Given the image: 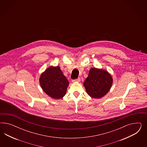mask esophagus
<instances>
[{
    "label": "esophagus",
    "instance_id": "obj_1",
    "mask_svg": "<svg viewBox=\"0 0 147 147\" xmlns=\"http://www.w3.org/2000/svg\"><path fill=\"white\" fill-rule=\"evenodd\" d=\"M80 78H78V79H75V80H72V82H79L80 81Z\"/></svg>",
    "mask_w": 147,
    "mask_h": 147
}]
</instances>
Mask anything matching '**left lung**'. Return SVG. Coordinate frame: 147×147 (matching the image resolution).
Instances as JSON below:
<instances>
[{"label": "left lung", "instance_id": "8db88e82", "mask_svg": "<svg viewBox=\"0 0 147 147\" xmlns=\"http://www.w3.org/2000/svg\"><path fill=\"white\" fill-rule=\"evenodd\" d=\"M112 83V77L108 71L92 68L84 86L90 97L99 98H102L109 92Z\"/></svg>", "mask_w": 147, "mask_h": 147}]
</instances>
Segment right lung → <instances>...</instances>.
Wrapping results in <instances>:
<instances>
[{"mask_svg": "<svg viewBox=\"0 0 147 147\" xmlns=\"http://www.w3.org/2000/svg\"><path fill=\"white\" fill-rule=\"evenodd\" d=\"M39 81L45 93L54 99L63 98L69 85L59 66L48 68L40 76Z\"/></svg>", "mask_w": 147, "mask_h": 147, "instance_id": "right-lung-1", "label": "right lung"}]
</instances>
